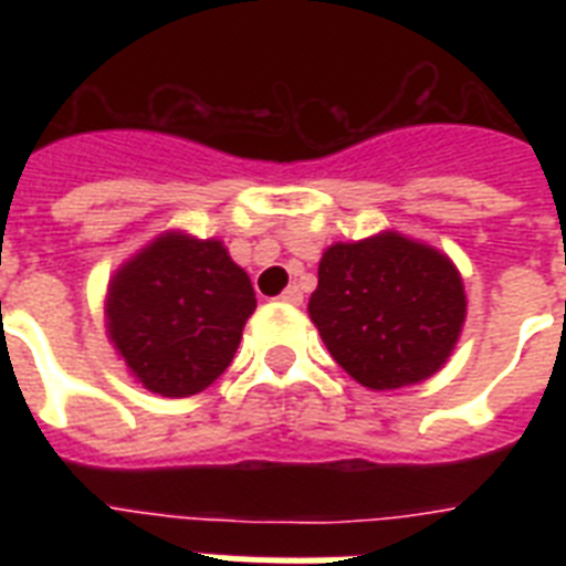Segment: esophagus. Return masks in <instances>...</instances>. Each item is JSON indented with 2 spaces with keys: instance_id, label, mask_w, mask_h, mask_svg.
I'll list each match as a JSON object with an SVG mask.
<instances>
[{
  "instance_id": "esophagus-1",
  "label": "esophagus",
  "mask_w": 566,
  "mask_h": 566,
  "mask_svg": "<svg viewBox=\"0 0 566 566\" xmlns=\"http://www.w3.org/2000/svg\"><path fill=\"white\" fill-rule=\"evenodd\" d=\"M279 302H284V305H300V302H302V291H300V287H296V284H293V287H287V291H284L282 296H279Z\"/></svg>"
}]
</instances>
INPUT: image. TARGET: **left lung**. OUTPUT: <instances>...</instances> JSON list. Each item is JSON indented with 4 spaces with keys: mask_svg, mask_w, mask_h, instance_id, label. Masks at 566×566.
<instances>
[{
    "mask_svg": "<svg viewBox=\"0 0 566 566\" xmlns=\"http://www.w3.org/2000/svg\"><path fill=\"white\" fill-rule=\"evenodd\" d=\"M308 314L358 385L396 390L447 364L467 317L464 282L434 247L381 231L323 252Z\"/></svg>",
    "mask_w": 566,
    "mask_h": 566,
    "instance_id": "left-lung-1",
    "label": "left lung"
}]
</instances>
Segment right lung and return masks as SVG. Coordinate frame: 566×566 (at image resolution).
Wrapping results in <instances>:
<instances>
[{
    "label": "right lung",
    "instance_id": "right-lung-1",
    "mask_svg": "<svg viewBox=\"0 0 566 566\" xmlns=\"http://www.w3.org/2000/svg\"><path fill=\"white\" fill-rule=\"evenodd\" d=\"M252 311V282L220 240L167 231L114 273L105 328L146 390L181 399L226 373Z\"/></svg>",
    "mask_w": 566,
    "mask_h": 566
}]
</instances>
